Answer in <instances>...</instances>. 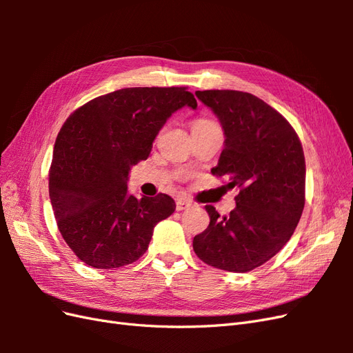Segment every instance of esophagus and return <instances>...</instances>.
<instances>
[{
    "instance_id": "obj_1",
    "label": "esophagus",
    "mask_w": 353,
    "mask_h": 353,
    "mask_svg": "<svg viewBox=\"0 0 353 353\" xmlns=\"http://www.w3.org/2000/svg\"><path fill=\"white\" fill-rule=\"evenodd\" d=\"M190 206H191V201L190 200H185L183 197L176 199V210H184V209H187Z\"/></svg>"
}]
</instances>
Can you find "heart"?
Segmentation results:
<instances>
[{
	"mask_svg": "<svg viewBox=\"0 0 353 353\" xmlns=\"http://www.w3.org/2000/svg\"><path fill=\"white\" fill-rule=\"evenodd\" d=\"M209 121H206V119H197V121H194V123L193 125H196V123H208Z\"/></svg>",
	"mask_w": 353,
	"mask_h": 353,
	"instance_id": "1",
	"label": "heart"
}]
</instances>
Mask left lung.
I'll return each instance as SVG.
<instances>
[{"instance_id": "left-lung-1", "label": "left lung", "mask_w": 353, "mask_h": 353, "mask_svg": "<svg viewBox=\"0 0 353 353\" xmlns=\"http://www.w3.org/2000/svg\"><path fill=\"white\" fill-rule=\"evenodd\" d=\"M216 114L225 135L216 176L239 187L236 209L219 218L206 206L209 227L193 240L199 258L218 270L248 272L270 261L290 240L305 206V156L284 117L253 94L196 91Z\"/></svg>"}]
</instances>
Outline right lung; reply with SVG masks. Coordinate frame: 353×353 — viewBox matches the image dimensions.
<instances>
[{"label":"right lung","mask_w":353,"mask_h":353,"mask_svg":"<svg viewBox=\"0 0 353 353\" xmlns=\"http://www.w3.org/2000/svg\"><path fill=\"white\" fill-rule=\"evenodd\" d=\"M197 108L184 87L123 88L83 104L61 126L50 168V200L72 252L92 268L138 261L156 223L170 216L168 194L128 193V175L145 160L172 113Z\"/></svg>","instance_id":"obj_1"}]
</instances>
